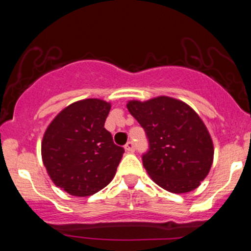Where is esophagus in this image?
<instances>
[{
	"instance_id": "esophagus-1",
	"label": "esophagus",
	"mask_w": 251,
	"mask_h": 251,
	"mask_svg": "<svg viewBox=\"0 0 251 251\" xmlns=\"http://www.w3.org/2000/svg\"><path fill=\"white\" fill-rule=\"evenodd\" d=\"M125 150L128 152V153H132V152L135 151V145L133 142H127V144L125 145Z\"/></svg>"
}]
</instances>
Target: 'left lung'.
I'll return each mask as SVG.
<instances>
[{
	"mask_svg": "<svg viewBox=\"0 0 251 251\" xmlns=\"http://www.w3.org/2000/svg\"><path fill=\"white\" fill-rule=\"evenodd\" d=\"M146 133L143 165L154 183L174 194L198 188L214 159L211 137L198 114L180 100L158 97L127 103Z\"/></svg>",
	"mask_w": 251,
	"mask_h": 251,
	"instance_id": "obj_1",
	"label": "left lung"
}]
</instances>
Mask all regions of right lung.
I'll return each mask as SVG.
<instances>
[{"label": "right lung", "instance_id": "right-lung-1", "mask_svg": "<svg viewBox=\"0 0 251 251\" xmlns=\"http://www.w3.org/2000/svg\"><path fill=\"white\" fill-rule=\"evenodd\" d=\"M111 103L85 99L62 109L46 129L43 165L67 194L86 197L108 185L125 152L106 129Z\"/></svg>", "mask_w": 251, "mask_h": 251}]
</instances>
